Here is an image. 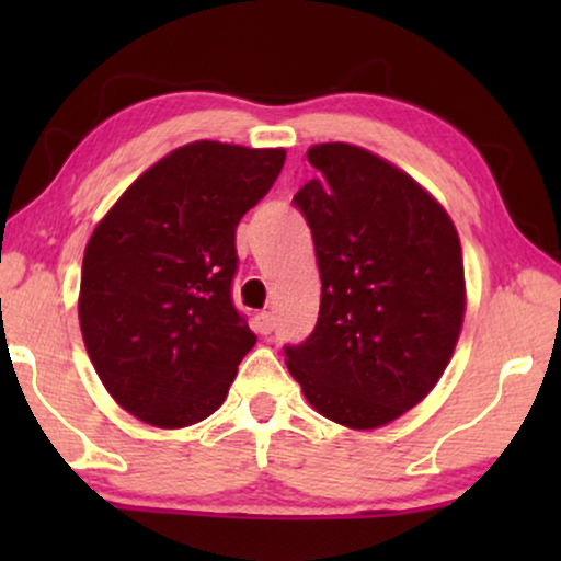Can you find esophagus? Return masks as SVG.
<instances>
[{"mask_svg":"<svg viewBox=\"0 0 561 561\" xmlns=\"http://www.w3.org/2000/svg\"><path fill=\"white\" fill-rule=\"evenodd\" d=\"M255 329L260 334H271L275 329V313L273 311H260L255 317Z\"/></svg>","mask_w":561,"mask_h":561,"instance_id":"1","label":"esophagus"}]
</instances>
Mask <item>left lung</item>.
Listing matches in <instances>:
<instances>
[{
	"instance_id": "1",
	"label": "left lung",
	"mask_w": 561,
	"mask_h": 561,
	"mask_svg": "<svg viewBox=\"0 0 561 561\" xmlns=\"http://www.w3.org/2000/svg\"><path fill=\"white\" fill-rule=\"evenodd\" d=\"M319 179L294 196L321 275L313 332L286 365L321 416L378 428L424 401L465 319L457 229L409 173L347 142L306 152Z\"/></svg>"
}]
</instances>
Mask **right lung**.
Listing matches in <instances>:
<instances>
[{
    "label": "right lung",
    "mask_w": 561,
    "mask_h": 561,
    "mask_svg": "<svg viewBox=\"0 0 561 561\" xmlns=\"http://www.w3.org/2000/svg\"><path fill=\"white\" fill-rule=\"evenodd\" d=\"M286 150L198 140L145 171L83 252L79 321L114 401L181 428L225 403L257 336L232 301L234 232Z\"/></svg>",
    "instance_id": "obj_1"
}]
</instances>
